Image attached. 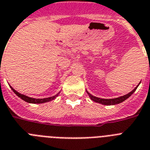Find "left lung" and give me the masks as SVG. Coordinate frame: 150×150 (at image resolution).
<instances>
[{
    "instance_id": "obj_1",
    "label": "left lung",
    "mask_w": 150,
    "mask_h": 150,
    "mask_svg": "<svg viewBox=\"0 0 150 150\" xmlns=\"http://www.w3.org/2000/svg\"><path fill=\"white\" fill-rule=\"evenodd\" d=\"M139 86V85L135 88L134 89L132 90V92H130L129 93H128L127 95H125L123 96H121V97H119V98H111V99H105V98H97L96 96H92L91 94H89L88 92H87V93L89 95L90 98L92 99V101H94V102H96V103H101V104L103 105H116L119 104V103H122L123 101H125L126 99H127L129 96H131V95L133 94V92H135L137 88V87Z\"/></svg>"
}]
</instances>
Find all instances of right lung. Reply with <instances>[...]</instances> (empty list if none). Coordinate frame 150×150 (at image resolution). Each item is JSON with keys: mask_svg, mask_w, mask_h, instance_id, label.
I'll list each match as a JSON object with an SVG mask.
<instances>
[{"mask_svg": "<svg viewBox=\"0 0 150 150\" xmlns=\"http://www.w3.org/2000/svg\"><path fill=\"white\" fill-rule=\"evenodd\" d=\"M11 89L13 90V92L15 93L17 96L19 97V98H21V99H23L24 101H25V102H27V103H37V104H38V103H47V102H49V101H52L53 100V99H54V98L57 97V96H58V94L55 95V96H52V97H49V98H30V97H28V96H24V95H22V94H20L19 92H18L17 91H15V90L12 87Z\"/></svg>", "mask_w": 150, "mask_h": 150, "instance_id": "1", "label": "right lung"}]
</instances>
